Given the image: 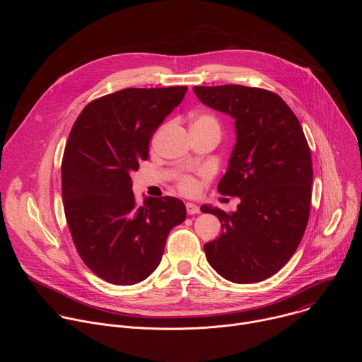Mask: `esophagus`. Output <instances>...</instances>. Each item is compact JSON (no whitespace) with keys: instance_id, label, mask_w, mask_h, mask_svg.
<instances>
[{"instance_id":"esophagus-1","label":"esophagus","mask_w":362,"mask_h":362,"mask_svg":"<svg viewBox=\"0 0 362 362\" xmlns=\"http://www.w3.org/2000/svg\"><path fill=\"white\" fill-rule=\"evenodd\" d=\"M186 212H187V215H196V214L200 212V208H199L197 204L187 202L186 203Z\"/></svg>"}]
</instances>
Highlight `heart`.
I'll list each match as a JSON object with an SVG mask.
<instances>
[{
	"label": "heart",
	"mask_w": 362,
	"mask_h": 362,
	"mask_svg": "<svg viewBox=\"0 0 362 362\" xmlns=\"http://www.w3.org/2000/svg\"><path fill=\"white\" fill-rule=\"evenodd\" d=\"M192 127H203V129H209L214 130L216 133H219L221 127H219V122L214 115H197L192 123ZM179 189L185 193V194H196L199 192V183L196 182V179H193L192 176H183L179 179Z\"/></svg>",
	"instance_id": "obj_1"
}]
</instances>
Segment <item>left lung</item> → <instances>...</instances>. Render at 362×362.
I'll use <instances>...</instances> for the list:
<instances>
[{
    "label": "left lung",
    "instance_id": "1",
    "mask_svg": "<svg viewBox=\"0 0 362 362\" xmlns=\"http://www.w3.org/2000/svg\"><path fill=\"white\" fill-rule=\"evenodd\" d=\"M203 103L235 119L236 143L218 190L236 212L203 204L222 233L203 246L209 265L235 284L261 282L298 249L311 208L313 159L299 120L275 93L238 84L193 87Z\"/></svg>",
    "mask_w": 362,
    "mask_h": 362
}]
</instances>
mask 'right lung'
Here are the masks:
<instances>
[{
  "instance_id": "obj_1",
  "label": "right lung",
  "mask_w": 362,
  "mask_h": 362,
  "mask_svg": "<svg viewBox=\"0 0 362 362\" xmlns=\"http://www.w3.org/2000/svg\"><path fill=\"white\" fill-rule=\"evenodd\" d=\"M186 86L124 88L103 95L77 117L62 163L67 225L83 262L98 278L134 285L162 261L168 235L186 219L180 199L137 204L132 172L148 159V141Z\"/></svg>"
}]
</instances>
